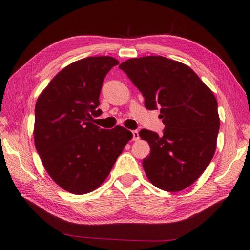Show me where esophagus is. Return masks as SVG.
Listing matches in <instances>:
<instances>
[{"instance_id": "obj_1", "label": "esophagus", "mask_w": 250, "mask_h": 250, "mask_svg": "<svg viewBox=\"0 0 250 250\" xmlns=\"http://www.w3.org/2000/svg\"><path fill=\"white\" fill-rule=\"evenodd\" d=\"M132 134H133V141H137L140 139V135H139V131L137 130H134L132 131Z\"/></svg>"}]
</instances>
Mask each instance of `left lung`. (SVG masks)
<instances>
[{"mask_svg":"<svg viewBox=\"0 0 250 250\" xmlns=\"http://www.w3.org/2000/svg\"><path fill=\"white\" fill-rule=\"evenodd\" d=\"M145 99L147 109H160L162 135L143 129L150 155L143 167L150 183L168 192L192 185L210 163L220 126L218 104L210 89L184 63L161 56L121 63Z\"/></svg>","mask_w":250,"mask_h":250,"instance_id":"obj_1","label":"left lung"}]
</instances>
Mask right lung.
Returning a JSON list of instances; mask_svg holds the SVG:
<instances>
[{
	"instance_id": "add662e5",
	"label": "right lung",
	"mask_w": 250,
	"mask_h": 250,
	"mask_svg": "<svg viewBox=\"0 0 250 250\" xmlns=\"http://www.w3.org/2000/svg\"><path fill=\"white\" fill-rule=\"evenodd\" d=\"M119 62L113 57H88L72 63L52 78L35 105L34 142L49 176L68 192L97 189L132 139L124 126L95 125L102 110L103 81Z\"/></svg>"
}]
</instances>
